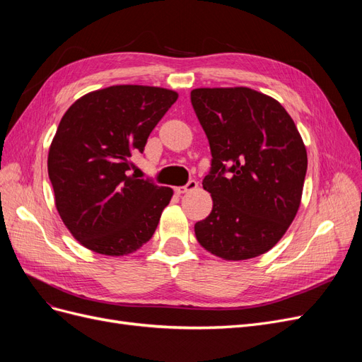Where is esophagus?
<instances>
[{
    "instance_id": "obj_1",
    "label": "esophagus",
    "mask_w": 362,
    "mask_h": 362,
    "mask_svg": "<svg viewBox=\"0 0 362 362\" xmlns=\"http://www.w3.org/2000/svg\"><path fill=\"white\" fill-rule=\"evenodd\" d=\"M198 189V182H196L194 180H190L187 184L184 185V187H177V193L178 194H182V193H190L193 190Z\"/></svg>"
}]
</instances>
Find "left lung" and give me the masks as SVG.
I'll list each match as a JSON object with an SVG mask.
<instances>
[{"label": "left lung", "mask_w": 362, "mask_h": 362, "mask_svg": "<svg viewBox=\"0 0 362 362\" xmlns=\"http://www.w3.org/2000/svg\"><path fill=\"white\" fill-rule=\"evenodd\" d=\"M190 100L213 156L202 181L213 210L194 225L196 240L226 261L266 254L300 206L308 166L300 133L275 98L250 87H199Z\"/></svg>", "instance_id": "left-lung-1"}]
</instances>
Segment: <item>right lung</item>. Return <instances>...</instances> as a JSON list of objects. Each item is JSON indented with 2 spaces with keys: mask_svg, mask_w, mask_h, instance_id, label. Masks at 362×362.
<instances>
[{
  "mask_svg": "<svg viewBox=\"0 0 362 362\" xmlns=\"http://www.w3.org/2000/svg\"><path fill=\"white\" fill-rule=\"evenodd\" d=\"M178 100L175 90L119 84L78 98L63 115L48 152V175L62 221L96 254H133L154 235L173 196L136 175L133 152Z\"/></svg>",
  "mask_w": 362,
  "mask_h": 362,
  "instance_id": "add662e5",
  "label": "right lung"
}]
</instances>
